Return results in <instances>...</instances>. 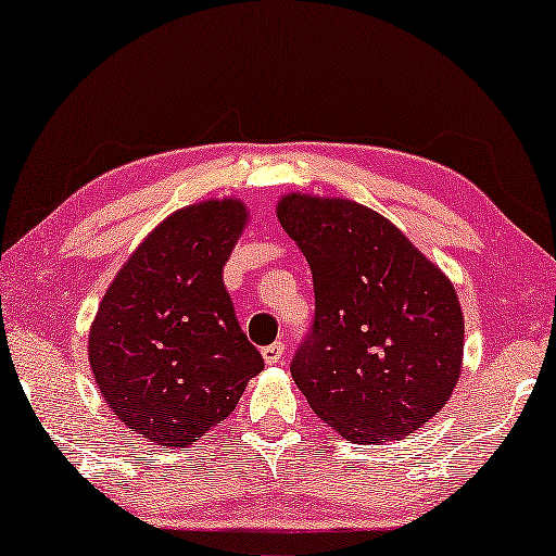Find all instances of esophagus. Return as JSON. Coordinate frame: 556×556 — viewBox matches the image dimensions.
Instances as JSON below:
<instances>
[{"mask_svg":"<svg viewBox=\"0 0 556 556\" xmlns=\"http://www.w3.org/2000/svg\"><path fill=\"white\" fill-rule=\"evenodd\" d=\"M261 354H263V362H266V364H278L286 354V344L283 342H273V344H268V348H263Z\"/></svg>","mask_w":556,"mask_h":556,"instance_id":"34e87169","label":"esophagus"}]
</instances>
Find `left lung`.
Instances as JSON below:
<instances>
[{
    "label": "left lung",
    "instance_id": "left-lung-1",
    "mask_svg": "<svg viewBox=\"0 0 556 556\" xmlns=\"http://www.w3.org/2000/svg\"><path fill=\"white\" fill-rule=\"evenodd\" d=\"M276 216L313 270L315 323L290 364L307 404L362 445L421 429L463 367L466 320L448 276L352 199L290 192Z\"/></svg>",
    "mask_w": 556,
    "mask_h": 556
}]
</instances>
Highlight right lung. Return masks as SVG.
<instances>
[{
    "label": "right lung",
    "instance_id": "obj_1",
    "mask_svg": "<svg viewBox=\"0 0 556 556\" xmlns=\"http://www.w3.org/2000/svg\"><path fill=\"white\" fill-rule=\"evenodd\" d=\"M249 224L236 197L169 214L105 290L88 362L108 408L154 445H192L229 416L263 357L245 340L224 266Z\"/></svg>",
    "mask_w": 556,
    "mask_h": 556
}]
</instances>
